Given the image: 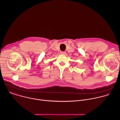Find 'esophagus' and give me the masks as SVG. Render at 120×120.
Masks as SVG:
<instances>
[{"mask_svg": "<svg viewBox=\"0 0 120 120\" xmlns=\"http://www.w3.org/2000/svg\"><path fill=\"white\" fill-rule=\"evenodd\" d=\"M61 54L62 55H65L66 54V53H65V52H63V51H62V52H61Z\"/></svg>", "mask_w": 120, "mask_h": 120, "instance_id": "1", "label": "esophagus"}]
</instances>
